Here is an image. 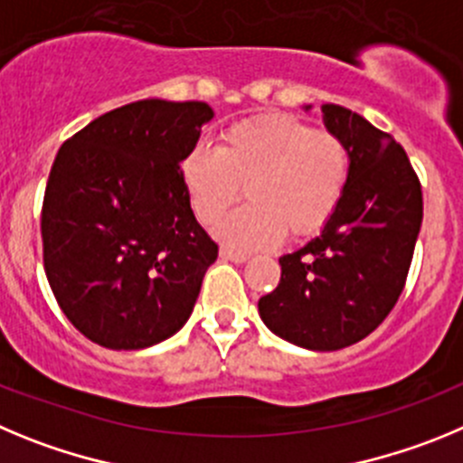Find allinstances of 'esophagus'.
Listing matches in <instances>:
<instances>
[{
  "instance_id": "1",
  "label": "esophagus",
  "mask_w": 463,
  "mask_h": 463,
  "mask_svg": "<svg viewBox=\"0 0 463 463\" xmlns=\"http://www.w3.org/2000/svg\"><path fill=\"white\" fill-rule=\"evenodd\" d=\"M222 258H223V260H231V262H247L249 253L247 251H237V249H231V247H223L222 249Z\"/></svg>"
}]
</instances>
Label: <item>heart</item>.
Here are the masks:
<instances>
[{
	"label": "heart",
	"mask_w": 463,
	"mask_h": 463,
	"mask_svg": "<svg viewBox=\"0 0 463 463\" xmlns=\"http://www.w3.org/2000/svg\"><path fill=\"white\" fill-rule=\"evenodd\" d=\"M182 184L203 223H216L240 198L216 237L232 249H269L283 237H311L330 222L351 177L348 145L327 128L288 115H258L223 128L219 147L182 159Z\"/></svg>",
	"instance_id": "obj_1"
}]
</instances>
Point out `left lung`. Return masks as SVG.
Here are the masks:
<instances>
[{
    "instance_id": "1",
    "label": "left lung",
    "mask_w": 463,
    "mask_h": 463,
    "mask_svg": "<svg viewBox=\"0 0 463 463\" xmlns=\"http://www.w3.org/2000/svg\"><path fill=\"white\" fill-rule=\"evenodd\" d=\"M325 124L351 152V177L318 237L279 258L281 279L258 299L262 323L309 351H339L372 335L406 286L422 226V186L402 145L344 106Z\"/></svg>"
}]
</instances>
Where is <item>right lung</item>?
<instances>
[{"label": "right lung", "instance_id": "obj_1", "mask_svg": "<svg viewBox=\"0 0 463 463\" xmlns=\"http://www.w3.org/2000/svg\"><path fill=\"white\" fill-rule=\"evenodd\" d=\"M212 118L203 101L145 99L57 152L41 210L45 277L73 327L103 348L159 344L194 311L219 247L195 222L180 164Z\"/></svg>", "mask_w": 463, "mask_h": 463}]
</instances>
